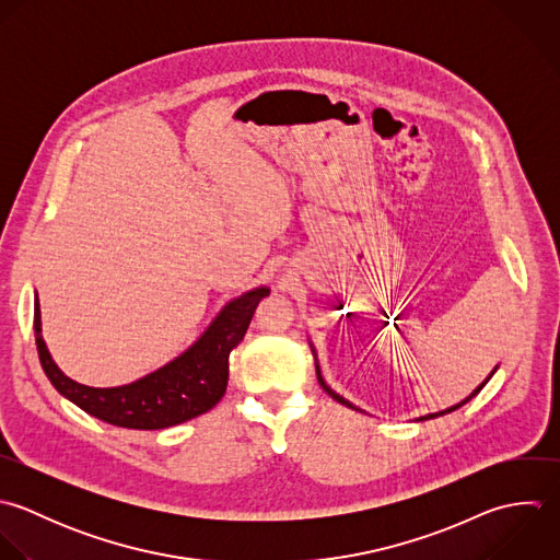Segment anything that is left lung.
<instances>
[{"label": "left lung", "instance_id": "obj_1", "mask_svg": "<svg viewBox=\"0 0 560 560\" xmlns=\"http://www.w3.org/2000/svg\"><path fill=\"white\" fill-rule=\"evenodd\" d=\"M310 345H312V342H310ZM312 351H314V358H316V349H314V345H312ZM495 371H498V366H495V369H493V371H491V375H489V377H487V380H485V382H482V384H480V386H478V388H476V390H474V393H471V395H469V397H467V399H463V401H460V404H456V406H452V408H447V410H441V412H434V415H425V417H419V419H417V421H428V419H436V417H443V415H450V412H454V410H458V408H463V406H465V404H469V401H471V399H474V397H476V395H478V393H480V390H482V388H485V386H487V382H489V380H491V377H493V375H495ZM316 377H318V384H320V386H323V390H325V393H327V395H329V397H331V399H336V401H338V404H342V406H347V408H351V410H358V412H364V410H360V408H358V406H353V404H351V401H347V399H345V397H342V395H338V393H336V390H331V388H329V386H327V382H325V380H323V373H320V366H318V360H316Z\"/></svg>", "mask_w": 560, "mask_h": 560}]
</instances>
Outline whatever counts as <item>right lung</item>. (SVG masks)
Here are the masks:
<instances>
[{
  "mask_svg": "<svg viewBox=\"0 0 560 560\" xmlns=\"http://www.w3.org/2000/svg\"><path fill=\"white\" fill-rule=\"evenodd\" d=\"M268 294L270 288L259 285L229 301L187 351L154 373L115 388L78 384L56 366L40 334V307L34 296L38 360L51 386L86 415L128 430L172 428L209 412L224 397L229 355L242 342L255 307Z\"/></svg>",
  "mask_w": 560,
  "mask_h": 560,
  "instance_id": "1",
  "label": "right lung"
}]
</instances>
